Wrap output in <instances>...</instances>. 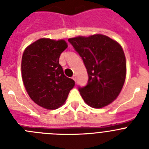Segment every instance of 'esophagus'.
I'll return each mask as SVG.
<instances>
[{
	"instance_id": "obj_1",
	"label": "esophagus",
	"mask_w": 149,
	"mask_h": 149,
	"mask_svg": "<svg viewBox=\"0 0 149 149\" xmlns=\"http://www.w3.org/2000/svg\"><path fill=\"white\" fill-rule=\"evenodd\" d=\"M72 79H73L74 81H76V75H73V77H72Z\"/></svg>"
}]
</instances>
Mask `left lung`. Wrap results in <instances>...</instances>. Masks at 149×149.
I'll list each match as a JSON object with an SVG mask.
<instances>
[{"mask_svg":"<svg viewBox=\"0 0 149 149\" xmlns=\"http://www.w3.org/2000/svg\"><path fill=\"white\" fill-rule=\"evenodd\" d=\"M87 70L86 86L78 87L84 101L93 108L112 103L120 93L126 77V60L122 46L101 34L68 39Z\"/></svg>","mask_w":149,"mask_h":149,"instance_id":"left-lung-1","label":"left lung"}]
</instances>
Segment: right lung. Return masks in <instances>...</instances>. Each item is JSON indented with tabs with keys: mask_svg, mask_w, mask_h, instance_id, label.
Masks as SVG:
<instances>
[{
	"mask_svg": "<svg viewBox=\"0 0 149 149\" xmlns=\"http://www.w3.org/2000/svg\"><path fill=\"white\" fill-rule=\"evenodd\" d=\"M68 47L63 39H39L27 47L22 60V74L27 94L36 104L48 110L59 108L74 86L59 63Z\"/></svg>",
	"mask_w": 149,
	"mask_h": 149,
	"instance_id": "right-lung-1",
	"label": "right lung"
}]
</instances>
